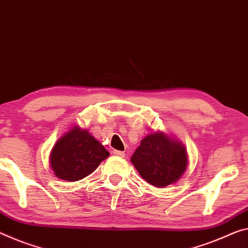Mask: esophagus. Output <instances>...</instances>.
Wrapping results in <instances>:
<instances>
[{
	"mask_svg": "<svg viewBox=\"0 0 248 248\" xmlns=\"http://www.w3.org/2000/svg\"><path fill=\"white\" fill-rule=\"evenodd\" d=\"M113 154L116 156H120V157H124L125 156V153L123 151H113Z\"/></svg>",
	"mask_w": 248,
	"mask_h": 248,
	"instance_id": "34e87169",
	"label": "esophagus"
}]
</instances>
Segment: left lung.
<instances>
[{
  "label": "left lung",
  "mask_w": 248,
  "mask_h": 248,
  "mask_svg": "<svg viewBox=\"0 0 248 248\" xmlns=\"http://www.w3.org/2000/svg\"><path fill=\"white\" fill-rule=\"evenodd\" d=\"M131 162L148 184L164 187L180 181L187 169L188 157L181 140L156 131L140 140Z\"/></svg>",
  "instance_id": "obj_1"
}]
</instances>
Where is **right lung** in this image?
I'll return each instance as SVG.
<instances>
[{"instance_id":"right-lung-1","label":"right lung","mask_w":248,"mask_h":248,"mask_svg":"<svg viewBox=\"0 0 248 248\" xmlns=\"http://www.w3.org/2000/svg\"><path fill=\"white\" fill-rule=\"evenodd\" d=\"M108 155L87 129L74 125L56 140L49 154V166L58 178L76 182L92 174Z\"/></svg>"}]
</instances>
